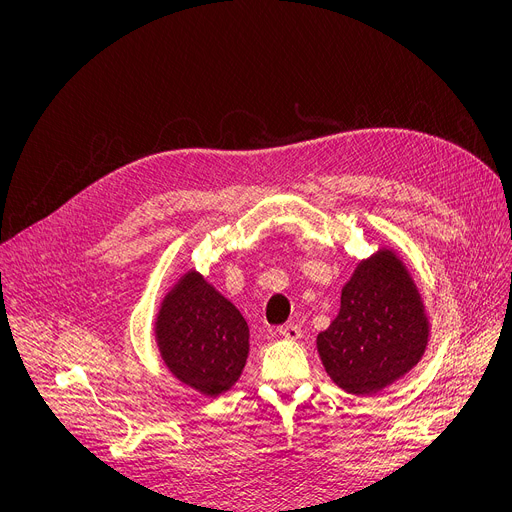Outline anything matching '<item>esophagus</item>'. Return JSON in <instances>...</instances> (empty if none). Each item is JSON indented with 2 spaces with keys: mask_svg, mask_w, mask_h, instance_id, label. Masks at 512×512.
I'll list each match as a JSON object with an SVG mask.
<instances>
[{
  "mask_svg": "<svg viewBox=\"0 0 512 512\" xmlns=\"http://www.w3.org/2000/svg\"><path fill=\"white\" fill-rule=\"evenodd\" d=\"M277 333H280V337H284V339H288V341H296V339L302 337V329H300L298 322H288V324H284V327L277 329Z\"/></svg>",
  "mask_w": 512,
  "mask_h": 512,
  "instance_id": "1",
  "label": "esophagus"
}]
</instances>
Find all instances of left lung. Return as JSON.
I'll list each match as a JSON object with an SVG mask.
<instances>
[{
    "mask_svg": "<svg viewBox=\"0 0 512 512\" xmlns=\"http://www.w3.org/2000/svg\"><path fill=\"white\" fill-rule=\"evenodd\" d=\"M429 320L410 273L392 251L361 261L341 292V310L316 347L333 382L376 394L423 357Z\"/></svg>",
    "mask_w": 512,
    "mask_h": 512,
    "instance_id": "1",
    "label": "left lung"
}]
</instances>
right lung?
<instances>
[{
  "mask_svg": "<svg viewBox=\"0 0 512 512\" xmlns=\"http://www.w3.org/2000/svg\"><path fill=\"white\" fill-rule=\"evenodd\" d=\"M155 335L171 374L204 396L230 390L247 363V320L198 271L165 296Z\"/></svg>",
  "mask_w": 512,
  "mask_h": 512,
  "instance_id": "1",
  "label": "right lung"
}]
</instances>
